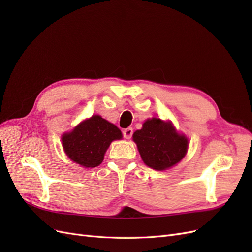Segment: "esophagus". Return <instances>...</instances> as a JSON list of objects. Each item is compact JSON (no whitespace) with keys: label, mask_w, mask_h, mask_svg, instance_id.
Wrapping results in <instances>:
<instances>
[{"label":"esophagus","mask_w":252,"mask_h":252,"mask_svg":"<svg viewBox=\"0 0 252 252\" xmlns=\"http://www.w3.org/2000/svg\"><path fill=\"white\" fill-rule=\"evenodd\" d=\"M132 134H133V129H132L131 127H128V128L124 129V131H123V135H124V138H125V139H127V140L131 139Z\"/></svg>","instance_id":"34e87169"}]
</instances>
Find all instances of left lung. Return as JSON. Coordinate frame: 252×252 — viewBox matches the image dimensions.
Returning a JSON list of instances; mask_svg holds the SVG:
<instances>
[{
  "label": "left lung",
  "instance_id": "8db88e82",
  "mask_svg": "<svg viewBox=\"0 0 252 252\" xmlns=\"http://www.w3.org/2000/svg\"><path fill=\"white\" fill-rule=\"evenodd\" d=\"M133 141L144 163L156 170H165L185 157L188 140L179 134L169 122L154 118L133 133Z\"/></svg>",
  "mask_w": 252,
  "mask_h": 252
}]
</instances>
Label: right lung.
<instances>
[{
	"mask_svg": "<svg viewBox=\"0 0 252 252\" xmlns=\"http://www.w3.org/2000/svg\"><path fill=\"white\" fill-rule=\"evenodd\" d=\"M122 139L120 129L100 116L82 122L69 133L62 136L66 155L86 168L100 165L113 140Z\"/></svg>",
	"mask_w": 252,
	"mask_h": 252,
	"instance_id": "obj_1",
	"label": "right lung"
}]
</instances>
